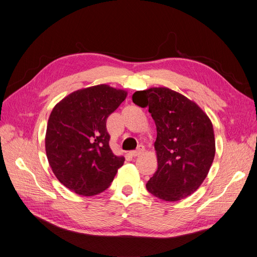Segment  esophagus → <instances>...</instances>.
<instances>
[{
    "label": "esophagus",
    "instance_id": "obj_1",
    "mask_svg": "<svg viewBox=\"0 0 257 257\" xmlns=\"http://www.w3.org/2000/svg\"><path fill=\"white\" fill-rule=\"evenodd\" d=\"M143 153H144V149H143V148H139L138 150H136V151H131L128 154L131 155V157L137 158V157H139V155H142Z\"/></svg>",
    "mask_w": 257,
    "mask_h": 257
}]
</instances>
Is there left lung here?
Wrapping results in <instances>:
<instances>
[{"label": "left lung", "mask_w": 257, "mask_h": 257, "mask_svg": "<svg viewBox=\"0 0 257 257\" xmlns=\"http://www.w3.org/2000/svg\"><path fill=\"white\" fill-rule=\"evenodd\" d=\"M133 102L149 107L157 125L158 170L146 184L165 201L190 196L206 179L215 155L211 120L193 100L166 87L136 91Z\"/></svg>", "instance_id": "obj_1"}]
</instances>
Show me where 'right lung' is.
Segmentation results:
<instances>
[{
  "label": "right lung",
  "mask_w": 257,
  "mask_h": 257,
  "mask_svg": "<svg viewBox=\"0 0 257 257\" xmlns=\"http://www.w3.org/2000/svg\"><path fill=\"white\" fill-rule=\"evenodd\" d=\"M126 96L125 90L103 83L74 91L53 107L46 154L54 176L68 190L94 196L112 182L125 159L111 151L106 121Z\"/></svg>",
  "instance_id": "add662e5"
}]
</instances>
